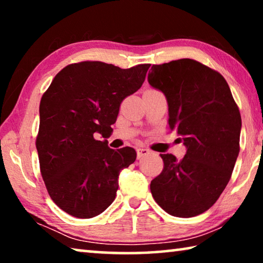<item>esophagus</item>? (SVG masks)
Listing matches in <instances>:
<instances>
[{
	"label": "esophagus",
	"mask_w": 263,
	"mask_h": 263,
	"mask_svg": "<svg viewBox=\"0 0 263 263\" xmlns=\"http://www.w3.org/2000/svg\"><path fill=\"white\" fill-rule=\"evenodd\" d=\"M149 152H151V151L148 148L139 147V148L137 149V157H138V159H141V158L146 157V155H148Z\"/></svg>",
	"instance_id": "34e87169"
}]
</instances>
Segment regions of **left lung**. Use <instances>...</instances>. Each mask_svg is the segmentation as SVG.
<instances>
[{"mask_svg":"<svg viewBox=\"0 0 263 263\" xmlns=\"http://www.w3.org/2000/svg\"><path fill=\"white\" fill-rule=\"evenodd\" d=\"M147 80L166 96L169 127L186 148L180 161L160 154L163 169L151 182V193L169 215H201L231 179L240 149L239 109L226 80L193 59L153 65Z\"/></svg>","mask_w":263,"mask_h":263,"instance_id":"obj_1","label":"left lung"}]
</instances>
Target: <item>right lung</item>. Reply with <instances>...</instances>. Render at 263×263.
<instances>
[{
	"label": "right lung",
	"mask_w": 263,
	"mask_h": 263,
	"mask_svg": "<svg viewBox=\"0 0 263 263\" xmlns=\"http://www.w3.org/2000/svg\"><path fill=\"white\" fill-rule=\"evenodd\" d=\"M149 64L122 69L101 61L66 66L39 106L35 141L46 189L58 206L77 218H92L114 202L118 177L136 161L131 147H108L105 138L119 106L145 81Z\"/></svg>",
	"instance_id": "right-lung-1"
}]
</instances>
